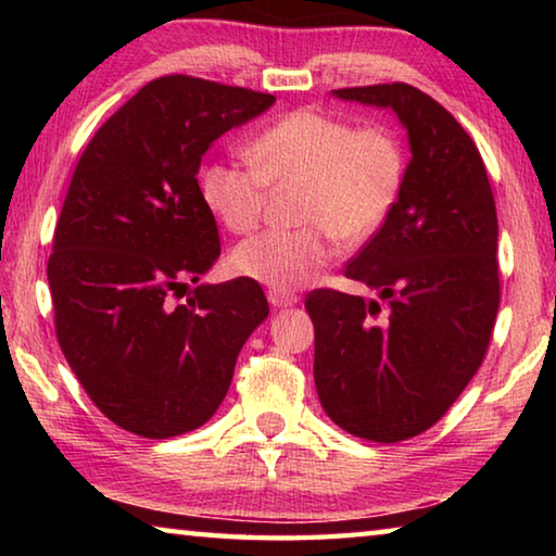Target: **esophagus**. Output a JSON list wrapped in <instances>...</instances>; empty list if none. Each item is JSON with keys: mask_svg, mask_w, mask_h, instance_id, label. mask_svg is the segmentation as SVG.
Here are the masks:
<instances>
[{"mask_svg": "<svg viewBox=\"0 0 556 556\" xmlns=\"http://www.w3.org/2000/svg\"><path fill=\"white\" fill-rule=\"evenodd\" d=\"M267 299H269V304L275 306V308H287V306L299 304V296L296 294H289V291H281V289H269L267 291Z\"/></svg>", "mask_w": 556, "mask_h": 556, "instance_id": "esophagus-1", "label": "esophagus"}]
</instances>
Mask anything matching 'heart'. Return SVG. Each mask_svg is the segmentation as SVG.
I'll return each instance as SVG.
<instances>
[{"instance_id": "obj_1", "label": "heart", "mask_w": 556, "mask_h": 556, "mask_svg": "<svg viewBox=\"0 0 556 556\" xmlns=\"http://www.w3.org/2000/svg\"><path fill=\"white\" fill-rule=\"evenodd\" d=\"M252 166L213 162L201 172V199L230 232H250L269 186H299L296 230H265L232 252L238 275L275 289L312 281L333 255V240L363 242L400 201L404 149L382 125L355 127L321 110L277 119L248 147Z\"/></svg>"}]
</instances>
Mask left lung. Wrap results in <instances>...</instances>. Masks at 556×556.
Here are the masks:
<instances>
[{
    "label": "left lung",
    "mask_w": 556,
    "mask_h": 556,
    "mask_svg": "<svg viewBox=\"0 0 556 556\" xmlns=\"http://www.w3.org/2000/svg\"><path fill=\"white\" fill-rule=\"evenodd\" d=\"M333 96L392 110L412 159L392 215L345 267L388 308L333 289L306 296L314 380L338 427L394 444L434 427L481 368L501 304L495 201L473 139L427 92L384 83Z\"/></svg>",
    "instance_id": "left-lung-1"
}]
</instances>
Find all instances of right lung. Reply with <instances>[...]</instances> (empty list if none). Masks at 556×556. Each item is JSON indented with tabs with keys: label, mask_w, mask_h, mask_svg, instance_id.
Listing matches in <instances>:
<instances>
[{
	"label": "right lung",
	"mask_w": 556,
	"mask_h": 556,
	"mask_svg": "<svg viewBox=\"0 0 556 556\" xmlns=\"http://www.w3.org/2000/svg\"><path fill=\"white\" fill-rule=\"evenodd\" d=\"M271 105L267 92L164 75L96 131L75 166L49 260L55 336L96 407L131 434L203 427L269 314L255 279L193 292L187 281L220 257L201 159Z\"/></svg>",
	"instance_id": "1"
}]
</instances>
